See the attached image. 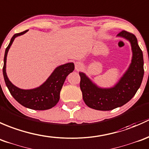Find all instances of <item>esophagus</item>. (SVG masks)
<instances>
[{
	"label": "esophagus",
	"mask_w": 149,
	"mask_h": 149,
	"mask_svg": "<svg viewBox=\"0 0 149 149\" xmlns=\"http://www.w3.org/2000/svg\"><path fill=\"white\" fill-rule=\"evenodd\" d=\"M82 67V63H80V62H76V63H75V69H76V70H80Z\"/></svg>",
	"instance_id": "obj_1"
}]
</instances>
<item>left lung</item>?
Here are the masks:
<instances>
[{
	"instance_id": "obj_1",
	"label": "left lung",
	"mask_w": 149,
	"mask_h": 149,
	"mask_svg": "<svg viewBox=\"0 0 149 149\" xmlns=\"http://www.w3.org/2000/svg\"><path fill=\"white\" fill-rule=\"evenodd\" d=\"M131 42L133 57L131 64L119 82L111 88H100L95 85L83 72H79L81 91L86 105L97 110H111L125 105L136 95L143 80V52L136 36L126 31L118 34Z\"/></svg>"
}]
</instances>
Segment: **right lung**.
<instances>
[{
  "label": "right lung",
  "mask_w": 149,
  "mask_h": 149,
  "mask_svg": "<svg viewBox=\"0 0 149 149\" xmlns=\"http://www.w3.org/2000/svg\"><path fill=\"white\" fill-rule=\"evenodd\" d=\"M28 30H26L13 35L8 46L6 49L4 64L3 67L4 80L11 95L23 106L32 110H48L54 107L59 102V94L66 77L70 73L74 71V65L71 62L59 66L55 69L47 81L37 88L31 90H22L13 85L10 82L6 74V66L7 54L15 38L23 35Z\"/></svg>",
  "instance_id": "1"
}]
</instances>
